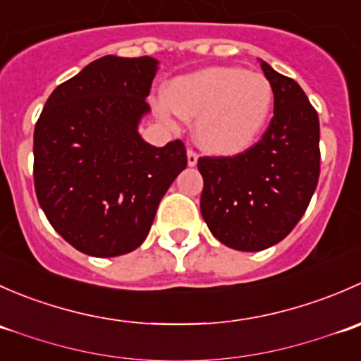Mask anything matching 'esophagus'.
<instances>
[{"mask_svg":"<svg viewBox=\"0 0 361 361\" xmlns=\"http://www.w3.org/2000/svg\"><path fill=\"white\" fill-rule=\"evenodd\" d=\"M197 159H199V155L195 154L194 150H188L187 152V162H188V166H195V164H197Z\"/></svg>","mask_w":361,"mask_h":361,"instance_id":"obj_1","label":"esophagus"}]
</instances>
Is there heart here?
<instances>
[{"label":"heart","mask_w":361,"mask_h":361,"mask_svg":"<svg viewBox=\"0 0 361 361\" xmlns=\"http://www.w3.org/2000/svg\"><path fill=\"white\" fill-rule=\"evenodd\" d=\"M274 90L260 73L241 68H207L178 76L167 85L157 110L173 123L195 118L194 136L204 150L234 155L246 150L264 129Z\"/></svg>","instance_id":"heart-1"}]
</instances>
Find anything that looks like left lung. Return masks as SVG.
Instances as JSON below:
<instances>
[{
	"mask_svg": "<svg viewBox=\"0 0 361 361\" xmlns=\"http://www.w3.org/2000/svg\"><path fill=\"white\" fill-rule=\"evenodd\" d=\"M274 116L257 145L234 157H201V213L228 248L260 251L293 231L319 178V120L293 78L262 61Z\"/></svg>",
	"mask_w": 361,
	"mask_h": 361,
	"instance_id": "obj_1",
	"label": "left lung"
}]
</instances>
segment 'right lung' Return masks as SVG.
<instances>
[{"instance_id": "right-lung-1", "label": "right lung", "mask_w": 361, "mask_h": 361, "mask_svg": "<svg viewBox=\"0 0 361 361\" xmlns=\"http://www.w3.org/2000/svg\"><path fill=\"white\" fill-rule=\"evenodd\" d=\"M157 64L101 57L61 83L36 122V197L57 234L90 257L136 250L187 167L183 141L157 148L137 133Z\"/></svg>"}]
</instances>
